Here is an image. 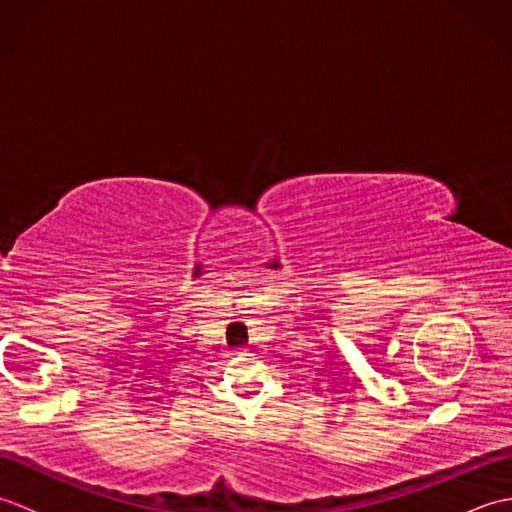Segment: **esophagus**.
<instances>
[{"instance_id": "1", "label": "esophagus", "mask_w": 512, "mask_h": 512, "mask_svg": "<svg viewBox=\"0 0 512 512\" xmlns=\"http://www.w3.org/2000/svg\"><path fill=\"white\" fill-rule=\"evenodd\" d=\"M235 354H242V352H239V350H235Z\"/></svg>"}]
</instances>
